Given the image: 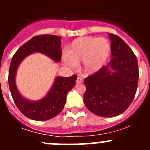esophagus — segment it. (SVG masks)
I'll return each instance as SVG.
<instances>
[{
	"label": "esophagus",
	"mask_w": 150,
	"mask_h": 150,
	"mask_svg": "<svg viewBox=\"0 0 150 150\" xmlns=\"http://www.w3.org/2000/svg\"><path fill=\"white\" fill-rule=\"evenodd\" d=\"M83 83V78H81V77H77V79H76V83H78V84H79V83Z\"/></svg>",
	"instance_id": "34e87169"
}]
</instances>
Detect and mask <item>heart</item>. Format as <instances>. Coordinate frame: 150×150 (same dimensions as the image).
Returning <instances> with one entry per match:
<instances>
[{"instance_id":"obj_1","label":"heart","mask_w":150,"mask_h":150,"mask_svg":"<svg viewBox=\"0 0 150 150\" xmlns=\"http://www.w3.org/2000/svg\"><path fill=\"white\" fill-rule=\"evenodd\" d=\"M110 54L111 45L106 38L83 37L73 41L64 61L70 67L83 62L85 73L93 74L105 66Z\"/></svg>"}]
</instances>
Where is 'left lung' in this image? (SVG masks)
<instances>
[{
	"instance_id": "8db88e82",
	"label": "left lung",
	"mask_w": 150,
	"mask_h": 150,
	"mask_svg": "<svg viewBox=\"0 0 150 150\" xmlns=\"http://www.w3.org/2000/svg\"><path fill=\"white\" fill-rule=\"evenodd\" d=\"M112 59L107 66L86 78L85 105L95 114L112 117L128 109L138 85L136 55L117 35L109 34Z\"/></svg>"
}]
</instances>
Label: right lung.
Masks as SVG:
<instances>
[{"instance_id": "right-lung-1", "label": "right lung", "mask_w": 150, "mask_h": 150, "mask_svg": "<svg viewBox=\"0 0 150 150\" xmlns=\"http://www.w3.org/2000/svg\"><path fill=\"white\" fill-rule=\"evenodd\" d=\"M62 38L52 34L35 36L16 51L10 63L8 82L10 92L18 109L26 117L45 121L60 113L66 103L67 95L74 86L76 75L70 77H56L49 93L38 101H30L19 94L16 86V74L19 64L33 52H41L59 62L62 58Z\"/></svg>"}]
</instances>
